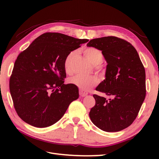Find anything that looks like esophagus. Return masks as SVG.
<instances>
[{"mask_svg":"<svg viewBox=\"0 0 159 159\" xmlns=\"http://www.w3.org/2000/svg\"><path fill=\"white\" fill-rule=\"evenodd\" d=\"M88 95V92H85L84 90L82 89H80V95L81 97H85Z\"/></svg>","mask_w":159,"mask_h":159,"instance_id":"obj_1","label":"esophagus"}]
</instances>
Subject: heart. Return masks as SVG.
<instances>
[{"label":"heart","instance_id":"heart-1","mask_svg":"<svg viewBox=\"0 0 159 159\" xmlns=\"http://www.w3.org/2000/svg\"><path fill=\"white\" fill-rule=\"evenodd\" d=\"M85 56L94 64V69L99 73H103L105 70V67L102 63L103 59V54L102 50L95 47H88L84 50ZM76 54L75 51H71L66 56L64 62V70L67 74H71L72 70L71 63L74 57ZM98 78L94 75H84L81 74H76L71 77L69 79V82L78 86L79 88L84 91H87L93 88L98 83Z\"/></svg>","mask_w":159,"mask_h":159}]
</instances>
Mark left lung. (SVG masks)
<instances>
[{
	"label": "left lung",
	"instance_id": "left-lung-1",
	"mask_svg": "<svg viewBox=\"0 0 159 159\" xmlns=\"http://www.w3.org/2000/svg\"><path fill=\"white\" fill-rule=\"evenodd\" d=\"M87 46L102 50L107 62L106 78L96 90L109 98L93 94L95 105L90 110L89 117L104 131H120L133 123L145 100V68L136 49L122 38H95Z\"/></svg>",
	"mask_w": 159,
	"mask_h": 159
}]
</instances>
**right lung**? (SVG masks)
<instances>
[{
	"mask_svg": "<svg viewBox=\"0 0 159 159\" xmlns=\"http://www.w3.org/2000/svg\"><path fill=\"white\" fill-rule=\"evenodd\" d=\"M88 39L46 32L18 54L9 81L14 107L24 121L36 127L52 125L79 98L76 85L64 84L66 56Z\"/></svg>",
	"mask_w": 159,
	"mask_h": 159,
	"instance_id": "obj_1",
	"label": "right lung"
}]
</instances>
